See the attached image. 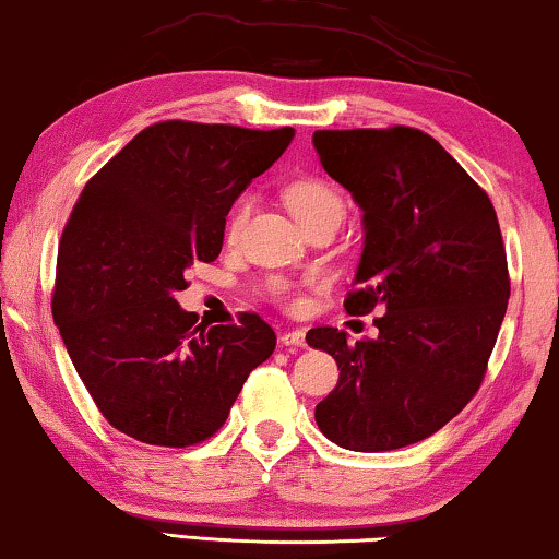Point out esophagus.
<instances>
[{
	"label": "esophagus",
	"instance_id": "obj_1",
	"mask_svg": "<svg viewBox=\"0 0 559 559\" xmlns=\"http://www.w3.org/2000/svg\"><path fill=\"white\" fill-rule=\"evenodd\" d=\"M280 341L285 343V346H295V348L308 346V341H305V331H287V333H282Z\"/></svg>",
	"mask_w": 559,
	"mask_h": 559
}]
</instances>
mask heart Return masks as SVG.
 Listing matches in <instances>:
<instances>
[{
  "label": "heart",
  "mask_w": 559,
  "mask_h": 559,
  "mask_svg": "<svg viewBox=\"0 0 559 559\" xmlns=\"http://www.w3.org/2000/svg\"><path fill=\"white\" fill-rule=\"evenodd\" d=\"M285 201L289 211L295 213V218L300 221L302 226L316 224L320 218H343L346 213V201H343L341 190L323 178H297L285 188ZM251 216V198L241 195L239 201L231 205L226 216V241H236L243 234V228L249 224ZM320 274H310V277L302 280V287H318ZM280 297H285L287 308H302V295L300 285H289V282H280L277 285Z\"/></svg>",
  "instance_id": "1"
}]
</instances>
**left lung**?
I'll use <instances>...</instances> for the list:
<instances>
[{"mask_svg":"<svg viewBox=\"0 0 559 559\" xmlns=\"http://www.w3.org/2000/svg\"><path fill=\"white\" fill-rule=\"evenodd\" d=\"M320 163L364 211V254L348 316L384 312L377 338L312 328L338 364L316 407L335 445L381 453L448 425L478 392L511 293L507 249L486 190L412 127L320 129Z\"/></svg>","mask_w":559,"mask_h":559,"instance_id":"left-lung-1","label":"left lung"}]
</instances>
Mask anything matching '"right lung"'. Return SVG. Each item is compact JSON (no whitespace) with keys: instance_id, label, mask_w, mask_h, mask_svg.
Instances as JSON below:
<instances>
[{"instance_id":"1","label":"right lung","mask_w":559,"mask_h":559,"mask_svg":"<svg viewBox=\"0 0 559 559\" xmlns=\"http://www.w3.org/2000/svg\"><path fill=\"white\" fill-rule=\"evenodd\" d=\"M295 129L157 121L81 190L58 243L52 320L91 400L129 438L188 448L224 427L277 335L254 312L195 325L175 300L213 262L236 198Z\"/></svg>"}]
</instances>
